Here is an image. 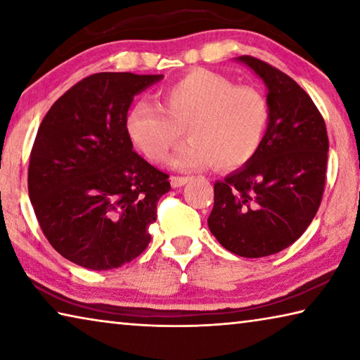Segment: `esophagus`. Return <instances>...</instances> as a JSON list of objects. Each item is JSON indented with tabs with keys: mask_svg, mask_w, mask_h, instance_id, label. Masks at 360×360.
<instances>
[{
	"mask_svg": "<svg viewBox=\"0 0 360 360\" xmlns=\"http://www.w3.org/2000/svg\"><path fill=\"white\" fill-rule=\"evenodd\" d=\"M188 182V178L186 176H172V186L173 187H182Z\"/></svg>",
	"mask_w": 360,
	"mask_h": 360,
	"instance_id": "esophagus-1",
	"label": "esophagus"
}]
</instances>
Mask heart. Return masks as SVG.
Listing matches in <instances>:
<instances>
[{
	"label": "heart",
	"instance_id": "heart-1",
	"mask_svg": "<svg viewBox=\"0 0 360 360\" xmlns=\"http://www.w3.org/2000/svg\"><path fill=\"white\" fill-rule=\"evenodd\" d=\"M163 105L138 100L127 112V131L144 155L165 163L182 135L191 138L173 158L181 169L214 165L235 169L264 141L270 109L264 95L208 70H193L162 90Z\"/></svg>",
	"mask_w": 360,
	"mask_h": 360
}]
</instances>
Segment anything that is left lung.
<instances>
[{
	"label": "left lung",
	"instance_id": "left-lung-1",
	"mask_svg": "<svg viewBox=\"0 0 360 360\" xmlns=\"http://www.w3.org/2000/svg\"><path fill=\"white\" fill-rule=\"evenodd\" d=\"M236 60L265 82L270 119L257 154L214 184L208 227L230 252L257 259L290 246L311 224L324 193L328 138L294 79L259 58Z\"/></svg>",
	"mask_w": 360,
	"mask_h": 360
}]
</instances>
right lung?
I'll list each match as a JSON object with an SVG mask.
<instances>
[{
	"label": "right lung",
	"mask_w": 360,
	"mask_h": 360,
	"mask_svg": "<svg viewBox=\"0 0 360 360\" xmlns=\"http://www.w3.org/2000/svg\"><path fill=\"white\" fill-rule=\"evenodd\" d=\"M163 75L96 72L63 94L42 119L28 193L42 233L65 259L112 270L148 248L168 174L133 150L125 119L133 96Z\"/></svg>",
	"instance_id": "obj_1"
}]
</instances>
